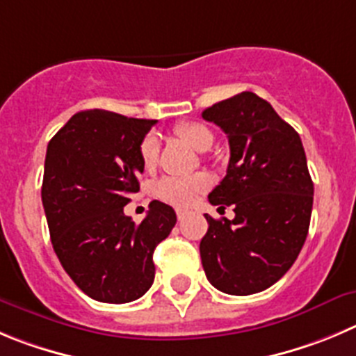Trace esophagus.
I'll return each instance as SVG.
<instances>
[{
	"label": "esophagus",
	"instance_id": "34e87169",
	"mask_svg": "<svg viewBox=\"0 0 356 356\" xmlns=\"http://www.w3.org/2000/svg\"><path fill=\"white\" fill-rule=\"evenodd\" d=\"M175 212H177V219H179V221H182V219H184L186 216H188V211H186V209H177V211H175Z\"/></svg>",
	"mask_w": 356,
	"mask_h": 356
}]
</instances>
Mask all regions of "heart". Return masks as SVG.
Instances as JSON below:
<instances>
[{"instance_id":"1","label":"heart","mask_w":356,"mask_h":356,"mask_svg":"<svg viewBox=\"0 0 356 356\" xmlns=\"http://www.w3.org/2000/svg\"><path fill=\"white\" fill-rule=\"evenodd\" d=\"M175 135L191 145L197 151H205L212 144V133L207 126L195 121L179 122L175 126ZM159 138L156 133H147L140 142V159L145 168H152L158 161ZM209 188V179L204 174L186 175V177H163L156 182L154 195L161 200L174 205H191L205 189Z\"/></svg>"}]
</instances>
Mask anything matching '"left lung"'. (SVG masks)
Instances as JSON below:
<instances>
[{"label":"left lung","mask_w":356,"mask_h":356,"mask_svg":"<svg viewBox=\"0 0 356 356\" xmlns=\"http://www.w3.org/2000/svg\"><path fill=\"white\" fill-rule=\"evenodd\" d=\"M227 133V175L209 202L235 218L205 214L202 265L214 288L253 295L283 277L304 245L313 211L314 186L298 133L268 102L244 91L202 112Z\"/></svg>","instance_id":"1"}]
</instances>
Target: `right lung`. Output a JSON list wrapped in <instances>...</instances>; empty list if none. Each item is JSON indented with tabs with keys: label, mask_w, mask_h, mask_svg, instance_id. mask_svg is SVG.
<instances>
[{
	"label": "right lung",
	"mask_w": 356,
	"mask_h": 356,
	"mask_svg": "<svg viewBox=\"0 0 356 356\" xmlns=\"http://www.w3.org/2000/svg\"><path fill=\"white\" fill-rule=\"evenodd\" d=\"M152 124L95 108L72 115L47 145L42 202L52 248L73 283L105 304L137 300L151 288L152 253L177 221L158 200L142 223L124 214L140 189V142Z\"/></svg>",
	"instance_id": "1"
}]
</instances>
